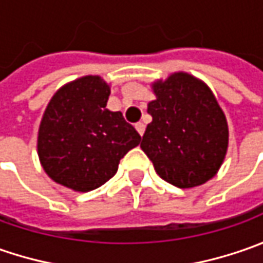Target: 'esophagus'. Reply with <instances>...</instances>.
I'll list each match as a JSON object with an SVG mask.
<instances>
[{
	"instance_id": "obj_1",
	"label": "esophagus",
	"mask_w": 263,
	"mask_h": 263,
	"mask_svg": "<svg viewBox=\"0 0 263 263\" xmlns=\"http://www.w3.org/2000/svg\"><path fill=\"white\" fill-rule=\"evenodd\" d=\"M135 127H136L137 133H139L140 136H143V133H145V124H143V123H136Z\"/></svg>"
}]
</instances>
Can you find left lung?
Here are the masks:
<instances>
[{"label": "left lung", "mask_w": 263, "mask_h": 263, "mask_svg": "<svg viewBox=\"0 0 263 263\" xmlns=\"http://www.w3.org/2000/svg\"><path fill=\"white\" fill-rule=\"evenodd\" d=\"M140 147L162 180L180 189L206 183L218 173L228 147V126L212 90L196 77L174 73L152 85Z\"/></svg>", "instance_id": "left-lung-1"}]
</instances>
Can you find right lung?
I'll use <instances>...</instances> for the list:
<instances>
[{"label":"right lung","mask_w":263,"mask_h":263,"mask_svg":"<svg viewBox=\"0 0 263 263\" xmlns=\"http://www.w3.org/2000/svg\"><path fill=\"white\" fill-rule=\"evenodd\" d=\"M109 85L99 76L76 79L51 98L39 133L37 155L55 183L90 192L106 183L140 135L120 111L106 109Z\"/></svg>","instance_id":"right-lung-1"}]
</instances>
